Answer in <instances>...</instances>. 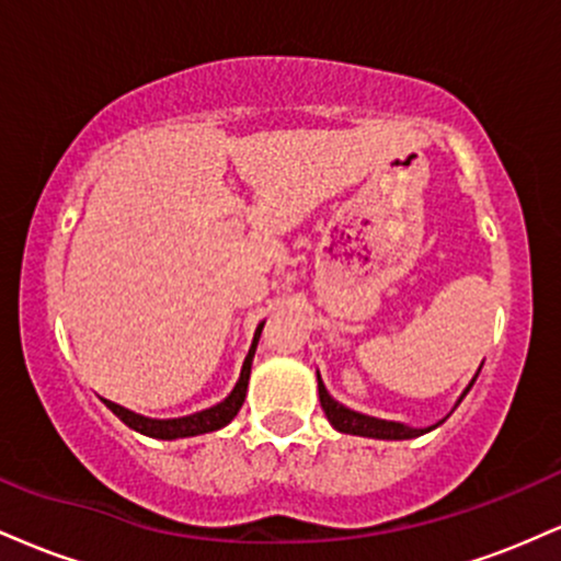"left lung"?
I'll return each mask as SVG.
<instances>
[{
  "label": "left lung",
  "instance_id": "1",
  "mask_svg": "<svg viewBox=\"0 0 561 561\" xmlns=\"http://www.w3.org/2000/svg\"><path fill=\"white\" fill-rule=\"evenodd\" d=\"M319 377V375H317ZM478 379V377H474ZM474 379L469 382V388L474 385ZM469 388L465 390V396L469 392ZM461 396V398H465ZM461 398L456 401V405L461 403ZM319 401H321V409H324L327 420L337 433H347V435H362V437H377V440H409V437H420L424 433H430V430H435L437 424L433 427H424V430H416V427H409V424H401V422H388V420H377V416H366V414H358V411L347 409V405L337 403L334 398L327 392L324 382H321L319 377Z\"/></svg>",
  "mask_w": 561,
  "mask_h": 561
}]
</instances>
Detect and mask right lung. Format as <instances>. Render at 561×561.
Masks as SVG:
<instances>
[{
  "instance_id": "obj_1",
  "label": "right lung",
  "mask_w": 561,
  "mask_h": 561,
  "mask_svg": "<svg viewBox=\"0 0 561 561\" xmlns=\"http://www.w3.org/2000/svg\"><path fill=\"white\" fill-rule=\"evenodd\" d=\"M261 330H263V324H259V330H255L253 345H250L248 356H244L240 379H237L234 390H231L221 403L210 405V409H203V411H197V414H190V416H179V420H150V416L134 414V411H128V409H124V405H118L113 401H105V405L113 411L115 416H118L121 422L128 424V427L137 430V433L147 435V437H158V440H176V437H192V435L214 433V430L227 427V424L234 420L237 411H240L242 403H244V392H248V379H250V366H253L255 345H259Z\"/></svg>"
}]
</instances>
